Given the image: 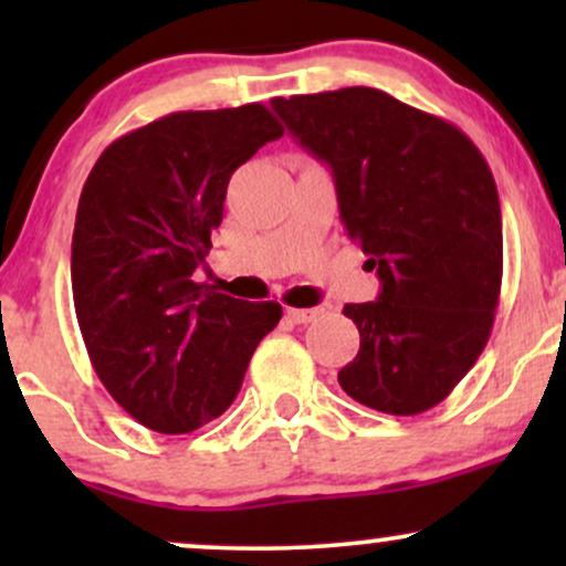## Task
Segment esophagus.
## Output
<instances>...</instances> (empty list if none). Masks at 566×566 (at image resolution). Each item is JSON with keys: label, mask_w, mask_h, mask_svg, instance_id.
<instances>
[{"label": "esophagus", "mask_w": 566, "mask_h": 566, "mask_svg": "<svg viewBox=\"0 0 566 566\" xmlns=\"http://www.w3.org/2000/svg\"><path fill=\"white\" fill-rule=\"evenodd\" d=\"M284 314H287L290 322H295V324H308V322L319 319L322 311H319V308H287V311H284Z\"/></svg>", "instance_id": "esophagus-1"}]
</instances>
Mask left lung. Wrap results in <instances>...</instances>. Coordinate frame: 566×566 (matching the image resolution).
Segmentation results:
<instances>
[{"instance_id":"left-lung-1","label":"left lung","mask_w":566,"mask_h":566,"mask_svg":"<svg viewBox=\"0 0 566 566\" xmlns=\"http://www.w3.org/2000/svg\"><path fill=\"white\" fill-rule=\"evenodd\" d=\"M271 106L329 165L343 226L380 276L378 301L343 308L361 346L337 373L340 388L388 415L437 407L476 365L495 322L503 218L490 165L450 122L375 87Z\"/></svg>"}]
</instances>
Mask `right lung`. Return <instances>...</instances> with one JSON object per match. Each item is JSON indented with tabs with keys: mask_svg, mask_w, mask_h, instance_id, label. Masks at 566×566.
<instances>
[{
	"mask_svg": "<svg viewBox=\"0 0 566 566\" xmlns=\"http://www.w3.org/2000/svg\"><path fill=\"white\" fill-rule=\"evenodd\" d=\"M284 129L261 103L167 114L114 140L82 188L71 290L116 405L159 433L220 418L282 305L197 282L233 170Z\"/></svg>",
	"mask_w": 566,
	"mask_h": 566,
	"instance_id": "right-lung-1",
	"label": "right lung"
}]
</instances>
